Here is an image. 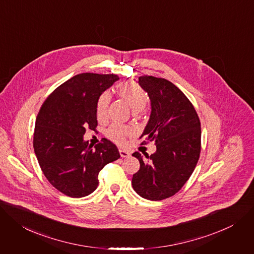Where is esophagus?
Masks as SVG:
<instances>
[{
	"instance_id": "34e87169",
	"label": "esophagus",
	"mask_w": 254,
	"mask_h": 254,
	"mask_svg": "<svg viewBox=\"0 0 254 254\" xmlns=\"http://www.w3.org/2000/svg\"><path fill=\"white\" fill-rule=\"evenodd\" d=\"M120 154L123 158H127V157H129L130 156V153L129 151L127 150H124V149H120Z\"/></svg>"
}]
</instances>
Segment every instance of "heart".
<instances>
[{
    "label": "heart",
    "instance_id": "b5f03b06",
    "mask_svg": "<svg viewBox=\"0 0 254 254\" xmlns=\"http://www.w3.org/2000/svg\"><path fill=\"white\" fill-rule=\"evenodd\" d=\"M115 93L120 98L126 101L134 112L143 110L149 101V95L147 92L139 84L133 82H124L119 84L115 88ZM109 102L110 95L107 92H104L98 97L96 103V117L98 121L102 122L106 120ZM131 133L132 130L130 127L120 125H112L106 130V136L108 139L118 144H124L127 137Z\"/></svg>",
    "mask_w": 254,
    "mask_h": 254
}]
</instances>
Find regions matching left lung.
Wrapping results in <instances>:
<instances>
[{"label":"left lung","mask_w":254,"mask_h":254,"mask_svg":"<svg viewBox=\"0 0 254 254\" xmlns=\"http://www.w3.org/2000/svg\"><path fill=\"white\" fill-rule=\"evenodd\" d=\"M151 100V115L141 139L155 142L156 152H139L140 169L132 175L134 191L150 200L168 198L178 192L192 174L200 154V122L183 92L170 81L153 76L139 78Z\"/></svg>","instance_id":"left-lung-1"}]
</instances>
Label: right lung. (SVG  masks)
<instances>
[{"mask_svg": "<svg viewBox=\"0 0 254 254\" xmlns=\"http://www.w3.org/2000/svg\"><path fill=\"white\" fill-rule=\"evenodd\" d=\"M118 80L113 74L76 75L60 85L39 109L34 152L44 176L67 196L93 192L100 170L121 157L117 146L106 139L94 148L83 139L87 128L96 129L98 97Z\"/></svg>", "mask_w": 254, "mask_h": 254, "instance_id": "1", "label": "right lung"}]
</instances>
